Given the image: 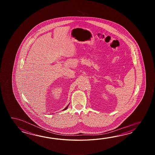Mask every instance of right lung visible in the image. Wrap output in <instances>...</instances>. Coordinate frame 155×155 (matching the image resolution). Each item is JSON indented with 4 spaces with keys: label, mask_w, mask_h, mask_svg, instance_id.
I'll return each instance as SVG.
<instances>
[{
    "label": "right lung",
    "mask_w": 155,
    "mask_h": 155,
    "mask_svg": "<svg viewBox=\"0 0 155 155\" xmlns=\"http://www.w3.org/2000/svg\"><path fill=\"white\" fill-rule=\"evenodd\" d=\"M68 106H69V105H68L67 106H66V107H65V109H64V110H66V109H67V108H68Z\"/></svg>",
    "instance_id": "add662e5"
}]
</instances>
